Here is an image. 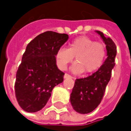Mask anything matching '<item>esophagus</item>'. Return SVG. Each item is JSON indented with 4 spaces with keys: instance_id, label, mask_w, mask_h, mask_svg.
I'll use <instances>...</instances> for the list:
<instances>
[{
    "instance_id": "obj_1",
    "label": "esophagus",
    "mask_w": 131,
    "mask_h": 131,
    "mask_svg": "<svg viewBox=\"0 0 131 131\" xmlns=\"http://www.w3.org/2000/svg\"><path fill=\"white\" fill-rule=\"evenodd\" d=\"M64 77L65 79H72V78H73V77L70 76V75L68 74V73H65L64 76Z\"/></svg>"
}]
</instances>
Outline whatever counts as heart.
Returning a JSON list of instances; mask_svg holds the SVG:
<instances>
[{
	"label": "heart",
	"mask_w": 131,
	"mask_h": 131,
	"mask_svg": "<svg viewBox=\"0 0 131 131\" xmlns=\"http://www.w3.org/2000/svg\"><path fill=\"white\" fill-rule=\"evenodd\" d=\"M106 56L107 49L103 42L95 41L86 36H81L72 40L68 48H60L55 54V59L58 67L65 70L75 58L77 63L73 67L75 73L86 71L91 73L102 67Z\"/></svg>",
	"instance_id": "heart-1"
}]
</instances>
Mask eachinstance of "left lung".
<instances>
[{
    "label": "left lung",
    "instance_id": "left-lung-1",
    "mask_svg": "<svg viewBox=\"0 0 131 131\" xmlns=\"http://www.w3.org/2000/svg\"><path fill=\"white\" fill-rule=\"evenodd\" d=\"M106 45L107 58L102 67L96 72L85 78L77 79L72 92L70 102L73 109L80 114H88L95 110L102 100L107 84L115 67L117 48L110 38L105 37L100 31H96Z\"/></svg>",
    "mask_w": 131,
    "mask_h": 131
}]
</instances>
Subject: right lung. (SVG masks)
Here are the masks:
<instances>
[{
  "label": "right lung",
  "instance_id": "obj_1",
  "mask_svg": "<svg viewBox=\"0 0 131 131\" xmlns=\"http://www.w3.org/2000/svg\"><path fill=\"white\" fill-rule=\"evenodd\" d=\"M67 39V34L47 31L27 45L15 81L16 98L24 111H40L53 88L63 82L64 73L56 65L55 54Z\"/></svg>",
  "mask_w": 131,
  "mask_h": 131
}]
</instances>
